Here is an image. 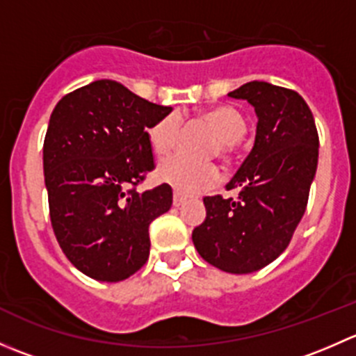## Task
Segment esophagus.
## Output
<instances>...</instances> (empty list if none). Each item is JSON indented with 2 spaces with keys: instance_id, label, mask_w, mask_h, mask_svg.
<instances>
[{
  "instance_id": "obj_1",
  "label": "esophagus",
  "mask_w": 356,
  "mask_h": 356,
  "mask_svg": "<svg viewBox=\"0 0 356 356\" xmlns=\"http://www.w3.org/2000/svg\"><path fill=\"white\" fill-rule=\"evenodd\" d=\"M184 201H186L184 196H181L179 193H174V207H181Z\"/></svg>"
}]
</instances>
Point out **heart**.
Wrapping results in <instances>:
<instances>
[{
    "label": "heart",
    "mask_w": 356,
    "mask_h": 356,
    "mask_svg": "<svg viewBox=\"0 0 356 356\" xmlns=\"http://www.w3.org/2000/svg\"><path fill=\"white\" fill-rule=\"evenodd\" d=\"M201 118L211 125L218 136V153L227 158L236 143L246 134V120L238 110L229 105L211 106L201 113ZM181 132V118L177 113L161 117L148 129V141L156 155H168L175 148ZM158 179L181 195H198L213 188L220 181V170L210 161H193L175 155L165 158L158 167Z\"/></svg>",
    "instance_id": "obj_1"
}]
</instances>
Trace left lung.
Masks as SVG:
<instances>
[{
	"label": "left lung",
	"mask_w": 356,
	"mask_h": 356,
	"mask_svg": "<svg viewBox=\"0 0 356 356\" xmlns=\"http://www.w3.org/2000/svg\"><path fill=\"white\" fill-rule=\"evenodd\" d=\"M257 113L250 155L225 189L236 198L204 196L207 217L193 231L204 261L231 274L272 264L289 245L317 172L318 134L305 99L291 89L251 81L229 92Z\"/></svg>",
	"instance_id": "1"
}]
</instances>
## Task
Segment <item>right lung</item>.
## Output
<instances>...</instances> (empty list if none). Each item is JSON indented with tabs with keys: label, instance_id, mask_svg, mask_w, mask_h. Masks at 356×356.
<instances>
[{
	"label": "right lung",
	"instance_id": "1",
	"mask_svg": "<svg viewBox=\"0 0 356 356\" xmlns=\"http://www.w3.org/2000/svg\"><path fill=\"white\" fill-rule=\"evenodd\" d=\"M170 111L102 79L63 96L49 117V217L65 257L88 277L124 281L148 260L149 224L170 210L172 188L136 186L155 168L148 129Z\"/></svg>",
	"mask_w": 356,
	"mask_h": 356
}]
</instances>
